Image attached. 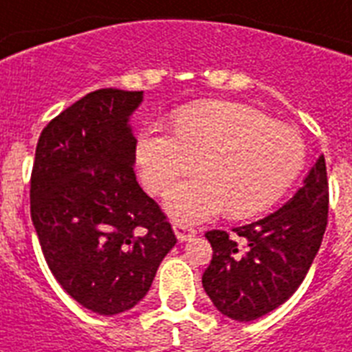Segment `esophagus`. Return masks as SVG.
Wrapping results in <instances>:
<instances>
[{
  "instance_id": "34e87169",
  "label": "esophagus",
  "mask_w": 352,
  "mask_h": 352,
  "mask_svg": "<svg viewBox=\"0 0 352 352\" xmlns=\"http://www.w3.org/2000/svg\"><path fill=\"white\" fill-rule=\"evenodd\" d=\"M173 232H175L177 240L179 241H188L197 236V231H195L193 227L186 226V223H179V221L173 223Z\"/></svg>"
}]
</instances>
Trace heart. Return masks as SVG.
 <instances>
[{
	"instance_id": "obj_1",
	"label": "heart",
	"mask_w": 352,
	"mask_h": 352,
	"mask_svg": "<svg viewBox=\"0 0 352 352\" xmlns=\"http://www.w3.org/2000/svg\"><path fill=\"white\" fill-rule=\"evenodd\" d=\"M175 134L144 129L135 157L153 193L170 190L200 161L204 175L166 197L168 212L182 221L209 220L226 209L234 218L267 211L290 190L306 161V144L294 126L245 103H191L177 112Z\"/></svg>"
}]
</instances>
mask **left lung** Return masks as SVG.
Masks as SVG:
<instances>
[{"label":"left lung","instance_id":"8db88e82","mask_svg":"<svg viewBox=\"0 0 352 352\" xmlns=\"http://www.w3.org/2000/svg\"><path fill=\"white\" fill-rule=\"evenodd\" d=\"M329 188L324 155L317 159L302 188L281 209L232 231H208L212 259L202 286L218 311L250 322L290 299L308 274L327 226Z\"/></svg>","mask_w":352,"mask_h":352}]
</instances>
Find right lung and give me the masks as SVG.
<instances>
[{
	"label": "right lung",
	"instance_id": "1",
	"mask_svg": "<svg viewBox=\"0 0 352 352\" xmlns=\"http://www.w3.org/2000/svg\"><path fill=\"white\" fill-rule=\"evenodd\" d=\"M143 91L85 94L41 132L30 212L58 285L98 315L134 308L177 243L170 221L135 181L131 116Z\"/></svg>",
	"mask_w": 352,
	"mask_h": 352
}]
</instances>
